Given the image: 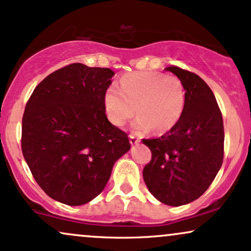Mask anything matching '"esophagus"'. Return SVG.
<instances>
[{
  "instance_id": "obj_1",
  "label": "esophagus",
  "mask_w": 251,
  "mask_h": 251,
  "mask_svg": "<svg viewBox=\"0 0 251 251\" xmlns=\"http://www.w3.org/2000/svg\"><path fill=\"white\" fill-rule=\"evenodd\" d=\"M128 137H129V143H131V145H133V146H134V145H138L139 143H140L139 138L135 137L134 134H129Z\"/></svg>"
}]
</instances>
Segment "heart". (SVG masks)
<instances>
[{
    "mask_svg": "<svg viewBox=\"0 0 251 251\" xmlns=\"http://www.w3.org/2000/svg\"><path fill=\"white\" fill-rule=\"evenodd\" d=\"M119 89L110 86L104 96L111 123L123 126L135 110L140 114L133 123L134 131L158 133L170 131L182 116L186 91L182 81L173 75L160 72H132L119 80Z\"/></svg>",
    "mask_w": 251,
    "mask_h": 251,
    "instance_id": "heart-1",
    "label": "heart"
}]
</instances>
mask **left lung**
Segmentation results:
<instances>
[{
    "instance_id": "8db88e82",
    "label": "left lung",
    "mask_w": 251,
    "mask_h": 251,
    "mask_svg": "<svg viewBox=\"0 0 251 251\" xmlns=\"http://www.w3.org/2000/svg\"><path fill=\"white\" fill-rule=\"evenodd\" d=\"M182 81L186 104L176 125L156 139H143L152 159L144 167L149 191L168 206L193 202L207 191L223 161L222 113L206 81L191 71L168 66Z\"/></svg>"
}]
</instances>
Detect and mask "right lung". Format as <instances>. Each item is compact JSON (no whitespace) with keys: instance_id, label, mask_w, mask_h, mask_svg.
Returning a JSON list of instances; mask_svg holds the SVG:
<instances>
[{"instance_id":"add662e5","label":"right lung","mask_w":251,"mask_h":251,"mask_svg":"<svg viewBox=\"0 0 251 251\" xmlns=\"http://www.w3.org/2000/svg\"><path fill=\"white\" fill-rule=\"evenodd\" d=\"M114 76L107 68L74 63L45 77L22 119V152L32 176L53 200L80 206L106 186L114 162L131 149L108 122L104 96Z\"/></svg>"}]
</instances>
